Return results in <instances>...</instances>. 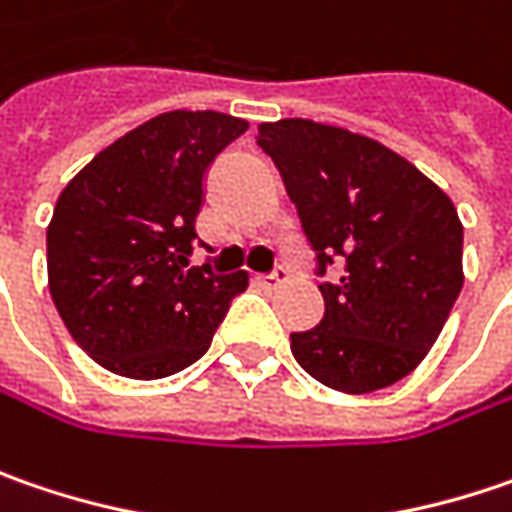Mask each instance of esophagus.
<instances>
[{"label": "esophagus", "instance_id": "1", "mask_svg": "<svg viewBox=\"0 0 512 512\" xmlns=\"http://www.w3.org/2000/svg\"><path fill=\"white\" fill-rule=\"evenodd\" d=\"M282 282H288V270L285 268H276L273 273H268V276H259V285H262V288H279Z\"/></svg>", "mask_w": 512, "mask_h": 512}]
</instances>
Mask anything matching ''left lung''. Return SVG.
I'll return each instance as SVG.
<instances>
[{
	"mask_svg": "<svg viewBox=\"0 0 512 512\" xmlns=\"http://www.w3.org/2000/svg\"><path fill=\"white\" fill-rule=\"evenodd\" d=\"M256 143L273 158L296 204L325 314L291 334L296 363L322 386L366 395L418 369L464 285V227L455 204L389 146L302 117L262 123Z\"/></svg>",
	"mask_w": 512,
	"mask_h": 512,
	"instance_id": "obj_1",
	"label": "left lung"
}]
</instances>
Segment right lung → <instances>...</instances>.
Returning <instances> with one entry per match:
<instances>
[{"label":"right lung","mask_w":512,"mask_h":512,"mask_svg":"<svg viewBox=\"0 0 512 512\" xmlns=\"http://www.w3.org/2000/svg\"><path fill=\"white\" fill-rule=\"evenodd\" d=\"M247 132L221 112H167L97 152L48 224V288L74 343L103 369L158 380L213 343L247 273L190 268L204 175Z\"/></svg>","instance_id":"right-lung-1"}]
</instances>
